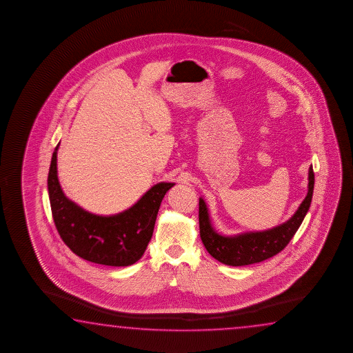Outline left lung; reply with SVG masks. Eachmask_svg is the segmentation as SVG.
Segmentation results:
<instances>
[{
  "instance_id": "1",
  "label": "left lung",
  "mask_w": 353,
  "mask_h": 353,
  "mask_svg": "<svg viewBox=\"0 0 353 353\" xmlns=\"http://www.w3.org/2000/svg\"><path fill=\"white\" fill-rule=\"evenodd\" d=\"M314 170L309 169V189L307 195L299 209L287 222L279 226L261 232L241 233L237 236H222L216 232L210 221L209 210L203 199L199 200V225L200 237L205 248L219 262L233 267L259 263L273 257L283 251L294 234L298 231L306 212L310 208L312 192H314Z\"/></svg>"
}]
</instances>
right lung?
I'll list each match as a JSON object with an SVG mask.
<instances>
[{
  "mask_svg": "<svg viewBox=\"0 0 353 353\" xmlns=\"http://www.w3.org/2000/svg\"><path fill=\"white\" fill-rule=\"evenodd\" d=\"M54 150L48 174V192L55 228L77 256L92 263L127 267L143 256L150 243L158 210L174 183L152 186L132 208L117 215H94L72 203L60 188Z\"/></svg>",
  "mask_w": 353,
  "mask_h": 353,
  "instance_id": "add662e5",
  "label": "right lung"
}]
</instances>
